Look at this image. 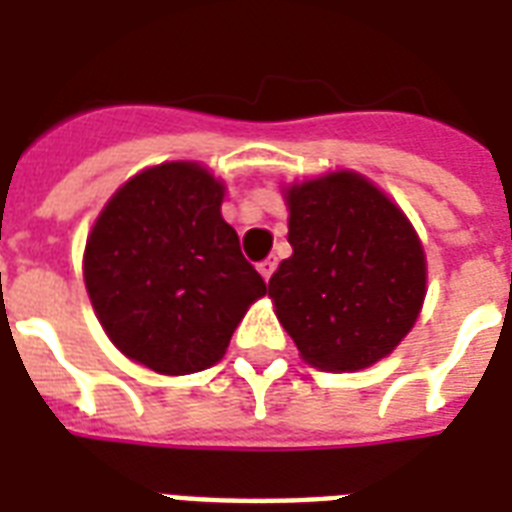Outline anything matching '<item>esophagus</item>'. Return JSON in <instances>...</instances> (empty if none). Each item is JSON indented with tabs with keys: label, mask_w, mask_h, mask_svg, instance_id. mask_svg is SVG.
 Instances as JSON below:
<instances>
[{
	"label": "esophagus",
	"mask_w": 512,
	"mask_h": 512,
	"mask_svg": "<svg viewBox=\"0 0 512 512\" xmlns=\"http://www.w3.org/2000/svg\"><path fill=\"white\" fill-rule=\"evenodd\" d=\"M257 268H260V273H263V279L268 281L273 276V271H276V257H268V260H263Z\"/></svg>",
	"instance_id": "34e87169"
}]
</instances>
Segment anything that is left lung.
I'll return each mask as SVG.
<instances>
[{"label":"left lung","mask_w":512,"mask_h":512,"mask_svg":"<svg viewBox=\"0 0 512 512\" xmlns=\"http://www.w3.org/2000/svg\"><path fill=\"white\" fill-rule=\"evenodd\" d=\"M292 257L268 297L300 356L358 372L393 353L425 300V252L406 215L356 172L287 188Z\"/></svg>","instance_id":"obj_1"}]
</instances>
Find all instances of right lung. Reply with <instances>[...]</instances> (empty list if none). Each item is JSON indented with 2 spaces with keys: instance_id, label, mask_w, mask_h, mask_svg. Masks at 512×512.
<instances>
[{
  "instance_id": "add662e5",
  "label": "right lung",
  "mask_w": 512,
  "mask_h": 512,
  "mask_svg": "<svg viewBox=\"0 0 512 512\" xmlns=\"http://www.w3.org/2000/svg\"><path fill=\"white\" fill-rule=\"evenodd\" d=\"M225 188L196 162H164L108 199L84 249V284L124 356L159 374L223 358L233 329L268 292L220 215Z\"/></svg>"
}]
</instances>
